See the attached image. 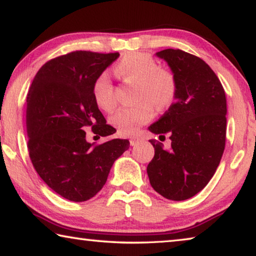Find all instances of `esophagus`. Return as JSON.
Returning a JSON list of instances; mask_svg holds the SVG:
<instances>
[{
    "instance_id": "esophagus-1",
    "label": "esophagus",
    "mask_w": 256,
    "mask_h": 256,
    "mask_svg": "<svg viewBox=\"0 0 256 256\" xmlns=\"http://www.w3.org/2000/svg\"><path fill=\"white\" fill-rule=\"evenodd\" d=\"M140 141H141V138L138 136H133L130 138V144H131V146H136Z\"/></svg>"
}]
</instances>
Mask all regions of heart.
I'll list each match as a JSON object with an SVG mask.
<instances>
[{"label": "heart", "instance_id": "b5f03b06", "mask_svg": "<svg viewBox=\"0 0 256 256\" xmlns=\"http://www.w3.org/2000/svg\"><path fill=\"white\" fill-rule=\"evenodd\" d=\"M115 74L125 81L138 84L136 105L122 107L112 114L110 123L122 134H133L154 118V107L166 108L174 102L177 80L168 68H158L152 56L133 52L125 54L114 68ZM92 94L97 105L104 110L114 108L116 100L114 86L107 72L99 74L92 86Z\"/></svg>", "mask_w": 256, "mask_h": 256}]
</instances>
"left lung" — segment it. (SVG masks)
<instances>
[{
	"instance_id": "left-lung-1",
	"label": "left lung",
	"mask_w": 256,
	"mask_h": 256,
	"mask_svg": "<svg viewBox=\"0 0 256 256\" xmlns=\"http://www.w3.org/2000/svg\"><path fill=\"white\" fill-rule=\"evenodd\" d=\"M156 55L175 74L177 92L175 102L149 126L154 134H170V150L151 140L154 157L146 172L156 192L168 200L183 201L206 188L222 160L226 94L216 73L198 56L172 48Z\"/></svg>"
}]
</instances>
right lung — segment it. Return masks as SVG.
<instances>
[{
  "label": "right lung",
  "instance_id": "add662e5",
  "mask_svg": "<svg viewBox=\"0 0 256 256\" xmlns=\"http://www.w3.org/2000/svg\"><path fill=\"white\" fill-rule=\"evenodd\" d=\"M120 56L76 50L48 60L34 76L27 97L26 125L30 160L40 178L66 200L84 202L105 185L128 140L102 144L86 140V128L100 136L116 130L92 94L96 78Z\"/></svg>",
  "mask_w": 256,
  "mask_h": 256
}]
</instances>
